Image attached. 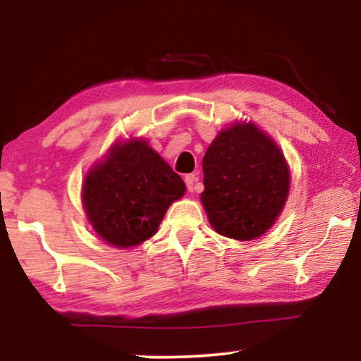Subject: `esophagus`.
I'll use <instances>...</instances> for the list:
<instances>
[{
    "label": "esophagus",
    "mask_w": 361,
    "mask_h": 361,
    "mask_svg": "<svg viewBox=\"0 0 361 361\" xmlns=\"http://www.w3.org/2000/svg\"><path fill=\"white\" fill-rule=\"evenodd\" d=\"M197 180H199V177H197L195 174H187V176H185L187 190H189V192H195V190H197Z\"/></svg>",
    "instance_id": "obj_1"
}]
</instances>
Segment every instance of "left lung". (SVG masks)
Returning <instances> with one entry per match:
<instances>
[{
	"label": "left lung",
	"mask_w": 361,
	"mask_h": 361,
	"mask_svg": "<svg viewBox=\"0 0 361 361\" xmlns=\"http://www.w3.org/2000/svg\"><path fill=\"white\" fill-rule=\"evenodd\" d=\"M202 167L200 200L216 233L250 241L278 220L289 194V167L278 145L253 123L220 131Z\"/></svg>",
	"instance_id": "left-lung-1"
}]
</instances>
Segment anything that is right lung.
<instances>
[{"label": "right lung", "instance_id": "1", "mask_svg": "<svg viewBox=\"0 0 361 361\" xmlns=\"http://www.w3.org/2000/svg\"><path fill=\"white\" fill-rule=\"evenodd\" d=\"M185 192L179 174L149 147L131 140L111 146L85 176L82 204L93 230L116 248L151 238L167 209Z\"/></svg>", "mask_w": 361, "mask_h": 361}]
</instances>
